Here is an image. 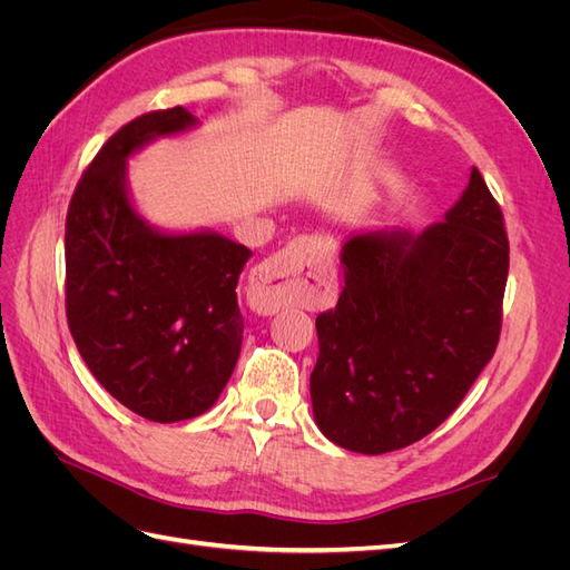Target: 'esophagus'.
<instances>
[{
	"label": "esophagus",
	"instance_id": "1",
	"mask_svg": "<svg viewBox=\"0 0 570 570\" xmlns=\"http://www.w3.org/2000/svg\"><path fill=\"white\" fill-rule=\"evenodd\" d=\"M258 292L268 308H283L289 304H304L335 289V271L331 258L314 237H297L271 256L256 271Z\"/></svg>",
	"mask_w": 570,
	"mask_h": 570
}]
</instances>
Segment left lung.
I'll return each instance as SVG.
<instances>
[{
	"label": "left lung",
	"mask_w": 570,
	"mask_h": 570,
	"mask_svg": "<svg viewBox=\"0 0 570 570\" xmlns=\"http://www.w3.org/2000/svg\"><path fill=\"white\" fill-rule=\"evenodd\" d=\"M337 306L316 318L314 421L342 450L385 454L450 416L502 331L509 239L480 170L423 233H352Z\"/></svg>",
	"instance_id": "8db88e82"
}]
</instances>
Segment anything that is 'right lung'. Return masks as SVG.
<instances>
[{
    "label": "right lung",
    "instance_id": "1",
    "mask_svg": "<svg viewBox=\"0 0 570 570\" xmlns=\"http://www.w3.org/2000/svg\"><path fill=\"white\" fill-rule=\"evenodd\" d=\"M199 126L183 107L130 120L99 149L66 216V316L114 400L154 423L202 416L230 381L252 252L216 230L174 233L135 209L128 159Z\"/></svg>",
    "mask_w": 570,
    "mask_h": 570
}]
</instances>
